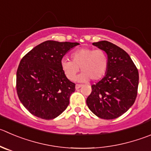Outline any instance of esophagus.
I'll return each mask as SVG.
<instances>
[{
	"mask_svg": "<svg viewBox=\"0 0 151 151\" xmlns=\"http://www.w3.org/2000/svg\"><path fill=\"white\" fill-rule=\"evenodd\" d=\"M82 87V85H81V84H76V89H79L80 87Z\"/></svg>",
	"mask_w": 151,
	"mask_h": 151,
	"instance_id": "34e87169",
	"label": "esophagus"
}]
</instances>
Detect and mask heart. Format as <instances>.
Here are the masks:
<instances>
[{"mask_svg": "<svg viewBox=\"0 0 151 151\" xmlns=\"http://www.w3.org/2000/svg\"><path fill=\"white\" fill-rule=\"evenodd\" d=\"M71 60L63 58L61 67L65 76L70 81L76 78L77 73L83 71L77 78L81 82H86L91 78L93 81L101 79L107 72L108 58L105 52L100 49L94 50L83 47L76 50L71 54Z\"/></svg>", "mask_w": 151, "mask_h": 151, "instance_id": "b5f03b06", "label": "heart"}]
</instances>
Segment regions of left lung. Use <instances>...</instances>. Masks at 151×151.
Here are the masks:
<instances>
[{
	"instance_id": "left-lung-1",
	"label": "left lung",
	"mask_w": 151,
	"mask_h": 151,
	"mask_svg": "<svg viewBox=\"0 0 151 151\" xmlns=\"http://www.w3.org/2000/svg\"><path fill=\"white\" fill-rule=\"evenodd\" d=\"M104 50L108 67L104 78L93 84L87 99L89 109L104 119H113L132 107L137 96L139 72L130 55L119 47L107 41L93 43Z\"/></svg>"
}]
</instances>
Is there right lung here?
<instances>
[{
    "instance_id": "right-lung-1",
    "label": "right lung",
    "mask_w": 151,
    "mask_h": 151,
    "mask_svg": "<svg viewBox=\"0 0 151 151\" xmlns=\"http://www.w3.org/2000/svg\"><path fill=\"white\" fill-rule=\"evenodd\" d=\"M77 42L47 41L21 59L16 74L18 98L30 113L52 119L63 113L75 92L74 83L63 73L61 61Z\"/></svg>"
}]
</instances>
